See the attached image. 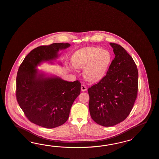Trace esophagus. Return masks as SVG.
I'll use <instances>...</instances> for the list:
<instances>
[{
	"label": "esophagus",
	"mask_w": 159,
	"mask_h": 159,
	"mask_svg": "<svg viewBox=\"0 0 159 159\" xmlns=\"http://www.w3.org/2000/svg\"><path fill=\"white\" fill-rule=\"evenodd\" d=\"M86 90H87V88L86 87V86L84 84H82L81 85V90L82 92H85Z\"/></svg>",
	"instance_id": "obj_1"
}]
</instances>
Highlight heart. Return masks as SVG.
Listing matches in <instances>:
<instances>
[{
	"mask_svg": "<svg viewBox=\"0 0 159 159\" xmlns=\"http://www.w3.org/2000/svg\"><path fill=\"white\" fill-rule=\"evenodd\" d=\"M112 61L111 52L101 47H89L74 54L73 64L77 69H83V76L89 82L102 80L108 73Z\"/></svg>",
	"mask_w": 159,
	"mask_h": 159,
	"instance_id": "obj_1",
	"label": "heart"
}]
</instances>
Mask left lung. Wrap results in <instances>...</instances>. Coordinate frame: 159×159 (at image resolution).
<instances>
[{
    "mask_svg": "<svg viewBox=\"0 0 159 159\" xmlns=\"http://www.w3.org/2000/svg\"><path fill=\"white\" fill-rule=\"evenodd\" d=\"M109 44L115 56L108 73L88 90L90 116L103 127L114 126L126 119L138 91L139 73L133 58L121 45Z\"/></svg>",
    "mask_w": 159,
    "mask_h": 159,
    "instance_id": "left-lung-1",
    "label": "left lung"
}]
</instances>
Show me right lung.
Listing matches in <instances>:
<instances>
[{
  "label": "right lung",
  "instance_id": "right-lung-1",
  "mask_svg": "<svg viewBox=\"0 0 159 159\" xmlns=\"http://www.w3.org/2000/svg\"><path fill=\"white\" fill-rule=\"evenodd\" d=\"M70 46L69 43H54L38 47L26 56L19 67L16 99L28 119L39 126L54 128L63 125L80 93L79 81H66L37 69L44 62L53 63L60 55L58 52Z\"/></svg>",
  "mask_w": 159,
  "mask_h": 159
}]
</instances>
